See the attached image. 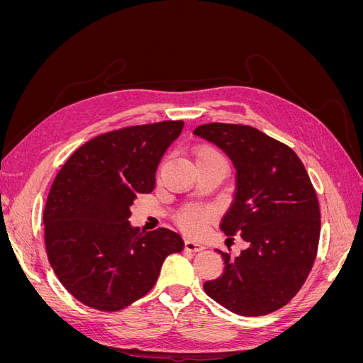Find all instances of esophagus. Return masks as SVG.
I'll return each instance as SVG.
<instances>
[{"instance_id": "34e87169", "label": "esophagus", "mask_w": 363, "mask_h": 363, "mask_svg": "<svg viewBox=\"0 0 363 363\" xmlns=\"http://www.w3.org/2000/svg\"><path fill=\"white\" fill-rule=\"evenodd\" d=\"M184 248L188 251H203L204 250V245L201 242H196V240H192V239H186L184 240Z\"/></svg>"}]
</instances>
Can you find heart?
Here are the masks:
<instances>
[{
    "mask_svg": "<svg viewBox=\"0 0 363 363\" xmlns=\"http://www.w3.org/2000/svg\"><path fill=\"white\" fill-rule=\"evenodd\" d=\"M200 159H223V157L219 156V152L213 148H201L195 156V160H200ZM212 218H213V212L211 208L189 207L182 212V215L179 216V223L184 230H188L189 233L201 235L206 230V225L212 221Z\"/></svg>",
    "mask_w": 363,
    "mask_h": 363,
    "instance_id": "heart-1",
    "label": "heart"
}]
</instances>
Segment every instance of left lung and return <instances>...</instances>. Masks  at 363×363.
<instances>
[{"label":"left lung","mask_w":363,"mask_h":363,"mask_svg":"<svg viewBox=\"0 0 363 363\" xmlns=\"http://www.w3.org/2000/svg\"><path fill=\"white\" fill-rule=\"evenodd\" d=\"M236 169V192L221 221L247 248L236 257L216 250L224 271L203 284L230 312L260 316L292 300L309 276L320 240V206L298 156L257 128L212 123L196 127Z\"/></svg>","instance_id":"left-lung-1"}]
</instances>
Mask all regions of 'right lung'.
Returning a JSON list of instances; mask_svg holds the SVG:
<instances>
[{
    "label": "right lung",
    "instance_id": "right-lung-1",
    "mask_svg": "<svg viewBox=\"0 0 363 363\" xmlns=\"http://www.w3.org/2000/svg\"><path fill=\"white\" fill-rule=\"evenodd\" d=\"M183 121L127 127L86 142L48 194L43 225L50 265L67 291L96 311L115 312L144 296L183 239L168 228L139 232L128 221L138 194L155 189L164 152Z\"/></svg>",
    "mask_w": 363,
    "mask_h": 363
}]
</instances>
